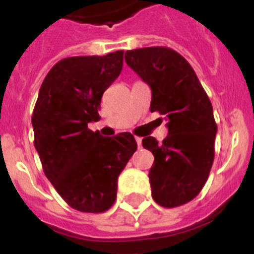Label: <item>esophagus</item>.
I'll list each match as a JSON object with an SVG mask.
<instances>
[{
	"mask_svg": "<svg viewBox=\"0 0 254 254\" xmlns=\"http://www.w3.org/2000/svg\"><path fill=\"white\" fill-rule=\"evenodd\" d=\"M134 140H136V142H137V146L141 147V143H142V138H141V137H134Z\"/></svg>",
	"mask_w": 254,
	"mask_h": 254,
	"instance_id": "esophagus-1",
	"label": "esophagus"
}]
</instances>
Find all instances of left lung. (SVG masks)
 <instances>
[{"instance_id": "left-lung-1", "label": "left lung", "mask_w": 254, "mask_h": 254, "mask_svg": "<svg viewBox=\"0 0 254 254\" xmlns=\"http://www.w3.org/2000/svg\"><path fill=\"white\" fill-rule=\"evenodd\" d=\"M125 60L151 87L150 112L168 122L163 142L152 136L142 140L154 155L149 172L152 198L163 207L185 205L201 192L214 163L217 126L212 105L193 68L174 49H132Z\"/></svg>"}]
</instances>
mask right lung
<instances>
[{"label": "right lung", "instance_id": "add662e5", "mask_svg": "<svg viewBox=\"0 0 254 254\" xmlns=\"http://www.w3.org/2000/svg\"><path fill=\"white\" fill-rule=\"evenodd\" d=\"M122 67L123 51L61 60L47 73L31 117L44 174L81 212L100 214L113 206L118 176L137 149L129 132L103 137L87 128L100 120L103 93Z\"/></svg>", "mask_w": 254, "mask_h": 254}]
</instances>
